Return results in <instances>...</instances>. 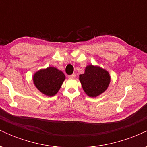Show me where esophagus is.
Returning a JSON list of instances; mask_svg holds the SVG:
<instances>
[{
  "instance_id": "obj_1",
  "label": "esophagus",
  "mask_w": 147,
  "mask_h": 147,
  "mask_svg": "<svg viewBox=\"0 0 147 147\" xmlns=\"http://www.w3.org/2000/svg\"><path fill=\"white\" fill-rule=\"evenodd\" d=\"M75 74H72V75H68V78L69 79H75Z\"/></svg>"
}]
</instances>
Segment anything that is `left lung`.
Returning a JSON list of instances; mask_svg holds the SVG:
<instances>
[{
	"label": "left lung",
	"instance_id": "8db88e82",
	"mask_svg": "<svg viewBox=\"0 0 147 147\" xmlns=\"http://www.w3.org/2000/svg\"><path fill=\"white\" fill-rule=\"evenodd\" d=\"M82 88L89 97H97L106 90L110 83L109 72L99 67L88 65L85 73L79 75Z\"/></svg>",
	"mask_w": 147,
	"mask_h": 147
}]
</instances>
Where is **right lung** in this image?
<instances>
[{
    "label": "right lung",
    "mask_w": 147,
    "mask_h": 147,
    "mask_svg": "<svg viewBox=\"0 0 147 147\" xmlns=\"http://www.w3.org/2000/svg\"><path fill=\"white\" fill-rule=\"evenodd\" d=\"M65 77L61 70L53 67L41 70L34 75V83L42 93L48 96L56 95Z\"/></svg>",
    "instance_id": "obj_1"
}]
</instances>
